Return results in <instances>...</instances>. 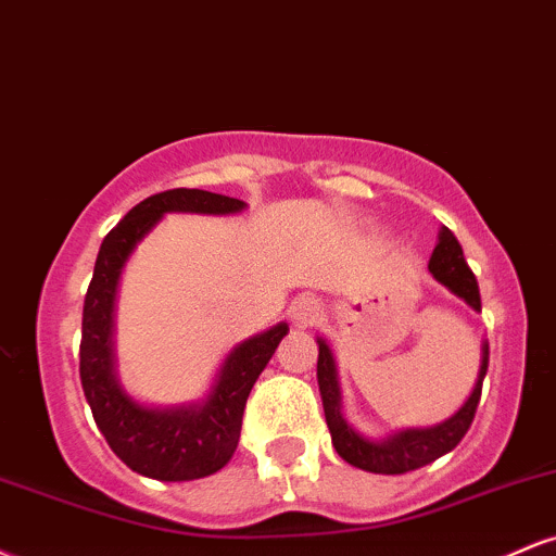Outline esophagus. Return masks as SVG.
I'll return each instance as SVG.
<instances>
[{
	"mask_svg": "<svg viewBox=\"0 0 556 556\" xmlns=\"http://www.w3.org/2000/svg\"><path fill=\"white\" fill-rule=\"evenodd\" d=\"M290 318L300 329L314 327V324H318V318H321V303L316 298H298L290 305Z\"/></svg>",
	"mask_w": 556,
	"mask_h": 556,
	"instance_id": "esophagus-1",
	"label": "esophagus"
}]
</instances>
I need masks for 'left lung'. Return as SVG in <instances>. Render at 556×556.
Here are the masks:
<instances>
[{"instance_id": "8db88e82", "label": "left lung", "mask_w": 556, "mask_h": 556, "mask_svg": "<svg viewBox=\"0 0 556 556\" xmlns=\"http://www.w3.org/2000/svg\"><path fill=\"white\" fill-rule=\"evenodd\" d=\"M429 271L433 274L437 282H442L452 295H457L473 311H481V295H478V282L473 271L468 269L463 256V248L450 229H439L437 248H433ZM318 342V363H316V379L318 392H321L324 402V416H327V426L331 433V444H334L337 455L344 463L355 465V468L368 470V473L381 476H397L407 473V470L424 468L446 452L455 450L470 429L476 416L478 400H481V384L483 376L489 368V342H481V366H478V376L473 392L468 400L452 413L450 418L439 420L433 426H424V429H397L387 437H366L348 424L342 416V389H340V374H337V361L327 340L316 337Z\"/></svg>"}]
</instances>
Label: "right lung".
Instances as JSON below:
<instances>
[{"label": "right lung", "mask_w": 556, "mask_h": 556, "mask_svg": "<svg viewBox=\"0 0 556 556\" xmlns=\"http://www.w3.org/2000/svg\"><path fill=\"white\" fill-rule=\"evenodd\" d=\"M248 203L208 190L175 188L132 206L106 235L83 303L80 384L106 444L127 468L156 481H195L222 470L240 442L253 384L290 331L285 321L235 344L201 400L146 405L125 392L114 353V308L123 271L140 240L167 214L229 216Z\"/></svg>", "instance_id": "1"}]
</instances>
